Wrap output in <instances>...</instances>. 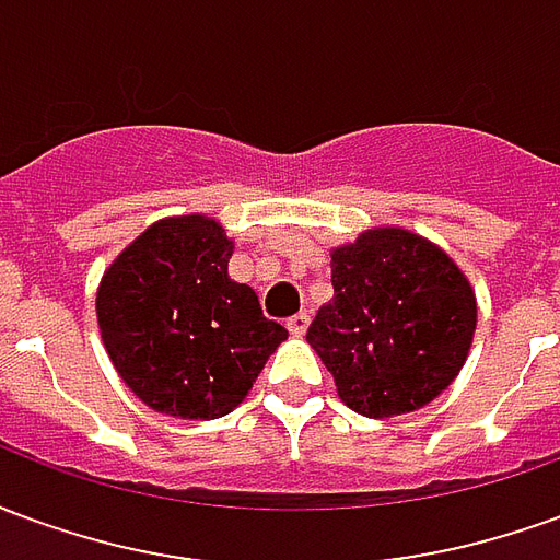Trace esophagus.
<instances>
[{"mask_svg":"<svg viewBox=\"0 0 560 560\" xmlns=\"http://www.w3.org/2000/svg\"><path fill=\"white\" fill-rule=\"evenodd\" d=\"M288 329H291V336H305V329H308V315L300 312V315L288 317Z\"/></svg>","mask_w":560,"mask_h":560,"instance_id":"esophagus-1","label":"esophagus"}]
</instances>
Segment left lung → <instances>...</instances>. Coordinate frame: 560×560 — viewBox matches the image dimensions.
<instances>
[{
	"label": "left lung",
	"mask_w": 560,
	"mask_h": 560,
	"mask_svg": "<svg viewBox=\"0 0 560 560\" xmlns=\"http://www.w3.org/2000/svg\"><path fill=\"white\" fill-rule=\"evenodd\" d=\"M477 296L453 257L417 233L375 228L332 248V300L305 332L351 411L425 408L465 365Z\"/></svg>",
	"instance_id": "1"
}]
</instances>
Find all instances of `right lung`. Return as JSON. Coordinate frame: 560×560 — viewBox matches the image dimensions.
<instances>
[{
	"instance_id": "add662e5",
	"label": "right lung",
	"mask_w": 560,
	"mask_h": 560,
	"mask_svg": "<svg viewBox=\"0 0 560 560\" xmlns=\"http://www.w3.org/2000/svg\"><path fill=\"white\" fill-rule=\"evenodd\" d=\"M233 243L215 219L176 215L140 233L95 296L104 348L152 411L215 420L248 396L288 329L228 276Z\"/></svg>"
}]
</instances>
